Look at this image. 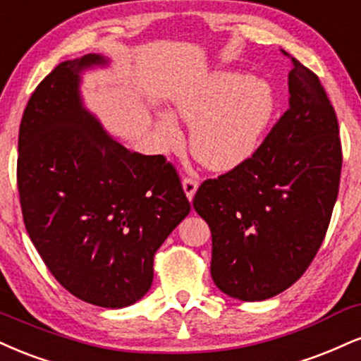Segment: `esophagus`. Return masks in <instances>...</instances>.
Here are the masks:
<instances>
[{
	"label": "esophagus",
	"instance_id": "34e87169",
	"mask_svg": "<svg viewBox=\"0 0 361 361\" xmlns=\"http://www.w3.org/2000/svg\"><path fill=\"white\" fill-rule=\"evenodd\" d=\"M183 190H185L186 197H188L190 202H192L195 193H197V190H198V181L193 180V178H190V176L183 178Z\"/></svg>",
	"mask_w": 361,
	"mask_h": 361
}]
</instances>
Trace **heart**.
I'll return each mask as SVG.
<instances>
[{
  "mask_svg": "<svg viewBox=\"0 0 361 361\" xmlns=\"http://www.w3.org/2000/svg\"><path fill=\"white\" fill-rule=\"evenodd\" d=\"M178 117L192 126L190 149L212 171H230L259 149L276 112V95L266 80L220 71L173 97ZM158 133L166 146L181 141L169 114L158 116Z\"/></svg>",
  "mask_w": 361,
  "mask_h": 361,
  "instance_id": "b5f03b06",
  "label": "heart"
}]
</instances>
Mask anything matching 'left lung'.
<instances>
[{
	"instance_id": "left-lung-1",
	"label": "left lung",
	"mask_w": 361,
	"mask_h": 361,
	"mask_svg": "<svg viewBox=\"0 0 361 361\" xmlns=\"http://www.w3.org/2000/svg\"><path fill=\"white\" fill-rule=\"evenodd\" d=\"M290 62L288 111L249 161L203 181L193 198L212 232V279L240 301L276 296L305 274L338 197L336 114L318 75Z\"/></svg>"
}]
</instances>
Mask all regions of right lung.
Listing matches in <instances>:
<instances>
[{
    "label": "right lung",
    "instance_id": "add662e5",
    "mask_svg": "<svg viewBox=\"0 0 361 361\" xmlns=\"http://www.w3.org/2000/svg\"><path fill=\"white\" fill-rule=\"evenodd\" d=\"M101 55L59 63L30 97L18 136V192L27 232L51 276L101 307L139 301L156 250L190 214L173 164L129 151L80 97V72Z\"/></svg>",
    "mask_w": 361,
    "mask_h": 361
}]
</instances>
